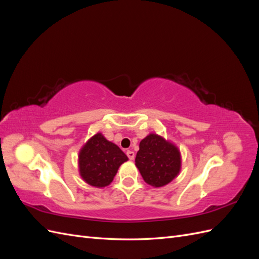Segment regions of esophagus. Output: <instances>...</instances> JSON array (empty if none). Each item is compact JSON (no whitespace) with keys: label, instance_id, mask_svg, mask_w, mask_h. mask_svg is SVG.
Listing matches in <instances>:
<instances>
[{"label":"esophagus","instance_id":"1","mask_svg":"<svg viewBox=\"0 0 259 259\" xmlns=\"http://www.w3.org/2000/svg\"><path fill=\"white\" fill-rule=\"evenodd\" d=\"M126 154H127V156H128V159H130V160H134V158H135V153H134V151L127 150V151H126Z\"/></svg>","mask_w":259,"mask_h":259}]
</instances>
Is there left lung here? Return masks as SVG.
<instances>
[{"label":"left lung","instance_id":"left-lung-1","mask_svg":"<svg viewBox=\"0 0 259 259\" xmlns=\"http://www.w3.org/2000/svg\"><path fill=\"white\" fill-rule=\"evenodd\" d=\"M135 162L145 182L154 188L166 186L182 169L178 147L155 133L140 142Z\"/></svg>","mask_w":259,"mask_h":259}]
</instances>
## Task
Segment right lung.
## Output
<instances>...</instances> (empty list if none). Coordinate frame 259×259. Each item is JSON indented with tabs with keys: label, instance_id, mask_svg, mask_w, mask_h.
I'll return each mask as SVG.
<instances>
[{
	"label": "right lung",
	"instance_id": "right-lung-1",
	"mask_svg": "<svg viewBox=\"0 0 259 259\" xmlns=\"http://www.w3.org/2000/svg\"><path fill=\"white\" fill-rule=\"evenodd\" d=\"M127 160L119 147L97 133L81 148L77 164L80 176L86 184L104 188L112 183L117 169Z\"/></svg>",
	"mask_w": 259,
	"mask_h": 259
}]
</instances>
